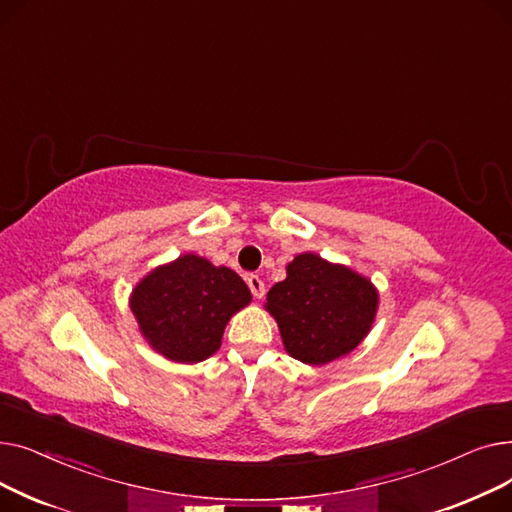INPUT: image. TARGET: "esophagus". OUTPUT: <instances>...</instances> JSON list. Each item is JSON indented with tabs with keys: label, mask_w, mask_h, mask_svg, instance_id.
Returning a JSON list of instances; mask_svg holds the SVG:
<instances>
[{
	"label": "esophagus",
	"mask_w": 512,
	"mask_h": 512,
	"mask_svg": "<svg viewBox=\"0 0 512 512\" xmlns=\"http://www.w3.org/2000/svg\"><path fill=\"white\" fill-rule=\"evenodd\" d=\"M247 284H249V288H251V292H253V297H255V299H263V294H265V284H263V280H261L259 276H255V274L247 276Z\"/></svg>",
	"instance_id": "obj_1"
}]
</instances>
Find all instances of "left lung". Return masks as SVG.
<instances>
[{"mask_svg": "<svg viewBox=\"0 0 512 512\" xmlns=\"http://www.w3.org/2000/svg\"><path fill=\"white\" fill-rule=\"evenodd\" d=\"M378 290L351 267L301 253L286 278L267 292L265 309L278 321L286 353L307 365L348 355L369 334Z\"/></svg>", "mask_w": 512, "mask_h": 512, "instance_id": "obj_1", "label": "left lung"}]
</instances>
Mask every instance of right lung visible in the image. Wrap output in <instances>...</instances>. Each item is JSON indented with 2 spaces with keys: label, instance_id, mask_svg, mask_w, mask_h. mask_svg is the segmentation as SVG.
Returning a JSON list of instances; mask_svg holds the SVG:
<instances>
[{
  "label": "right lung",
  "instance_id": "obj_1",
  "mask_svg": "<svg viewBox=\"0 0 512 512\" xmlns=\"http://www.w3.org/2000/svg\"><path fill=\"white\" fill-rule=\"evenodd\" d=\"M249 303L251 290L236 272L193 253L155 267L130 294L143 338L176 363L211 357L230 317Z\"/></svg>",
  "mask_w": 512,
  "mask_h": 512
}]
</instances>
